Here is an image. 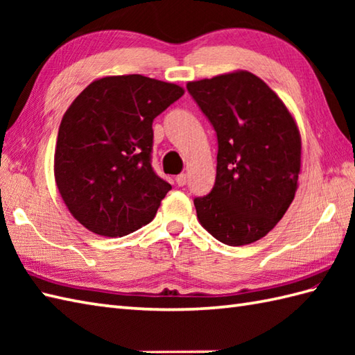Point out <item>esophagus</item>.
Instances as JSON below:
<instances>
[{
    "label": "esophagus",
    "instance_id": "obj_1",
    "mask_svg": "<svg viewBox=\"0 0 355 355\" xmlns=\"http://www.w3.org/2000/svg\"><path fill=\"white\" fill-rule=\"evenodd\" d=\"M175 182L178 186H184L187 183V175L186 173H180V175L175 177Z\"/></svg>",
    "mask_w": 355,
    "mask_h": 355
}]
</instances>
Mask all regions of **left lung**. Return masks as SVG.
I'll return each mask as SVG.
<instances>
[{"label": "left lung", "mask_w": 355, "mask_h": 355, "mask_svg": "<svg viewBox=\"0 0 355 355\" xmlns=\"http://www.w3.org/2000/svg\"><path fill=\"white\" fill-rule=\"evenodd\" d=\"M186 87L218 139L215 186L193 200L198 221L223 244H252L281 221L297 191L302 141L296 120L250 71Z\"/></svg>", "instance_id": "obj_1"}]
</instances>
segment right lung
Wrapping results in <instances>:
<instances>
[{"instance_id":"1","label":"right lung","mask_w":355,"mask_h":355,"mask_svg":"<svg viewBox=\"0 0 355 355\" xmlns=\"http://www.w3.org/2000/svg\"><path fill=\"white\" fill-rule=\"evenodd\" d=\"M184 89L141 74L93 80L65 111L55 180L70 214L116 238L154 220L172 186L150 166L153 122Z\"/></svg>"}]
</instances>
